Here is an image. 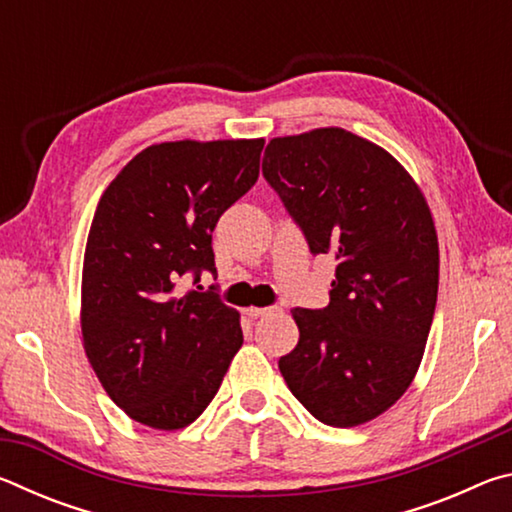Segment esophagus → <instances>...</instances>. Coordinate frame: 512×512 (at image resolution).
Here are the masks:
<instances>
[{
	"mask_svg": "<svg viewBox=\"0 0 512 512\" xmlns=\"http://www.w3.org/2000/svg\"><path fill=\"white\" fill-rule=\"evenodd\" d=\"M275 311H280L277 307H248L246 314L250 318H264V316H273Z\"/></svg>",
	"mask_w": 512,
	"mask_h": 512,
	"instance_id": "1",
	"label": "esophagus"
}]
</instances>
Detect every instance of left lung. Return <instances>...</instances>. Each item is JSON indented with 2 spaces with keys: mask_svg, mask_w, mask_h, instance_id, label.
Masks as SVG:
<instances>
[{
  "mask_svg": "<svg viewBox=\"0 0 512 512\" xmlns=\"http://www.w3.org/2000/svg\"><path fill=\"white\" fill-rule=\"evenodd\" d=\"M264 178L314 255L339 259L325 309H291L298 345L280 372L329 427L391 409L420 368L438 298V235L420 187L345 128L273 137Z\"/></svg>",
  "mask_w": 512,
  "mask_h": 512,
  "instance_id": "left-lung-1",
  "label": "left lung"
}]
</instances>
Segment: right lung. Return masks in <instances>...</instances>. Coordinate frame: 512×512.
<instances>
[{"label": "right lung", "instance_id": "right-lung-1", "mask_svg": "<svg viewBox=\"0 0 512 512\" xmlns=\"http://www.w3.org/2000/svg\"><path fill=\"white\" fill-rule=\"evenodd\" d=\"M262 149V137L153 144L117 173L94 212L83 348L110 400L146 427L192 424L244 343L237 309L214 293H178L176 282L216 271V221L257 183Z\"/></svg>", "mask_w": 512, "mask_h": 512}]
</instances>
